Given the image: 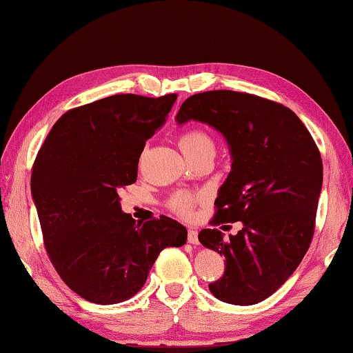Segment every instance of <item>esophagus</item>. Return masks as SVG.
Masks as SVG:
<instances>
[{
    "label": "esophagus",
    "mask_w": 353,
    "mask_h": 353,
    "mask_svg": "<svg viewBox=\"0 0 353 353\" xmlns=\"http://www.w3.org/2000/svg\"><path fill=\"white\" fill-rule=\"evenodd\" d=\"M188 241L191 245H199V231L196 228H188Z\"/></svg>",
    "instance_id": "esophagus-1"
}]
</instances>
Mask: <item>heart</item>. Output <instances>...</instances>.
Listing matches in <instances>:
<instances>
[{"label":"heart","mask_w":353,"mask_h":353,"mask_svg":"<svg viewBox=\"0 0 353 353\" xmlns=\"http://www.w3.org/2000/svg\"><path fill=\"white\" fill-rule=\"evenodd\" d=\"M179 145H181L183 154H191L200 148L212 147V141L210 134L205 133L203 130L190 128L183 131L181 137H179ZM171 206L176 212L182 214V216H188L192 210V197L188 192H179V194L172 197Z\"/></svg>","instance_id":"b5f03b06"}]
</instances>
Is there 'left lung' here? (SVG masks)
<instances>
[{"instance_id": "8db88e82", "label": "left lung", "mask_w": 353, "mask_h": 353, "mask_svg": "<svg viewBox=\"0 0 353 353\" xmlns=\"http://www.w3.org/2000/svg\"><path fill=\"white\" fill-rule=\"evenodd\" d=\"M222 133L231 171L219 188L214 225L241 222L230 239L202 230L199 241L225 257L223 277L210 285L220 301L251 306L271 296L309 250L323 185L312 136L292 110L260 96L214 90L190 96L176 116Z\"/></svg>"}]
</instances>
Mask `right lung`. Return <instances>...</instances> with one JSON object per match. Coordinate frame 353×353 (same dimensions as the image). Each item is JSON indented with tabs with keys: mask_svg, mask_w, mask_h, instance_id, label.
Instances as JSON below:
<instances>
[{
	"mask_svg": "<svg viewBox=\"0 0 353 353\" xmlns=\"http://www.w3.org/2000/svg\"><path fill=\"white\" fill-rule=\"evenodd\" d=\"M176 99L114 94L68 110L34 159L30 188L47 254L65 285L87 301L131 299L161 251L186 243L183 225L167 216L136 222L117 196L136 182L145 142Z\"/></svg>",
	"mask_w": 353,
	"mask_h": 353,
	"instance_id": "add662e5",
	"label": "right lung"
}]
</instances>
